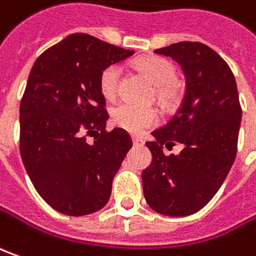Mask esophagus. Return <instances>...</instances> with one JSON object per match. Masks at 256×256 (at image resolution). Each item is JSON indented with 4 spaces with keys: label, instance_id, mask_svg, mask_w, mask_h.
I'll return each instance as SVG.
<instances>
[{
    "label": "esophagus",
    "instance_id": "1",
    "mask_svg": "<svg viewBox=\"0 0 256 256\" xmlns=\"http://www.w3.org/2000/svg\"><path fill=\"white\" fill-rule=\"evenodd\" d=\"M132 142H133V146H136V147L144 144V142L142 138H138V137H132Z\"/></svg>",
    "mask_w": 256,
    "mask_h": 256
}]
</instances>
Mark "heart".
<instances>
[{
    "instance_id": "b5f03b06",
    "label": "heart",
    "mask_w": 256,
    "mask_h": 256,
    "mask_svg": "<svg viewBox=\"0 0 256 256\" xmlns=\"http://www.w3.org/2000/svg\"><path fill=\"white\" fill-rule=\"evenodd\" d=\"M137 68L154 84V98L157 103L164 108H172L181 96L180 84L177 82V69L167 59L148 56L140 59ZM120 84V68L116 65L108 66L100 74L99 89L106 100L118 98ZM158 119L157 112L152 108H137L128 103H122L112 110V123L116 128H123L128 133L138 134L144 128L153 126Z\"/></svg>"
}]
</instances>
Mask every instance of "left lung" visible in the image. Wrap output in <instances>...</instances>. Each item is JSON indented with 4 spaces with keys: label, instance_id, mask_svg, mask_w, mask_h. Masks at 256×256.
Here are the masks:
<instances>
[{
    "label": "left lung",
    "instance_id": "1",
    "mask_svg": "<svg viewBox=\"0 0 256 256\" xmlns=\"http://www.w3.org/2000/svg\"><path fill=\"white\" fill-rule=\"evenodd\" d=\"M156 54L172 58L184 70L187 89L180 109L154 130L146 146L152 164L142 174L144 198L156 212L186 216L204 208L232 167L242 110L228 64L201 42H177ZM183 144L166 156L162 144Z\"/></svg>",
    "mask_w": 256,
    "mask_h": 256
}]
</instances>
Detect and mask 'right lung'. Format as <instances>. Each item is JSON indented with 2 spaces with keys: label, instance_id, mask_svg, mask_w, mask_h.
Returning <instances> with one entry per match:
<instances>
[{
  "label": "right lung",
  "instance_id": "obj_1",
  "mask_svg": "<svg viewBox=\"0 0 256 256\" xmlns=\"http://www.w3.org/2000/svg\"><path fill=\"white\" fill-rule=\"evenodd\" d=\"M133 54L72 34L32 66L20 104V153L38 194L65 216H88L108 204L133 146L126 130L106 132L109 114L99 89L102 72ZM88 136L95 137L93 145Z\"/></svg>",
  "mask_w": 256,
  "mask_h": 256
}]
</instances>
